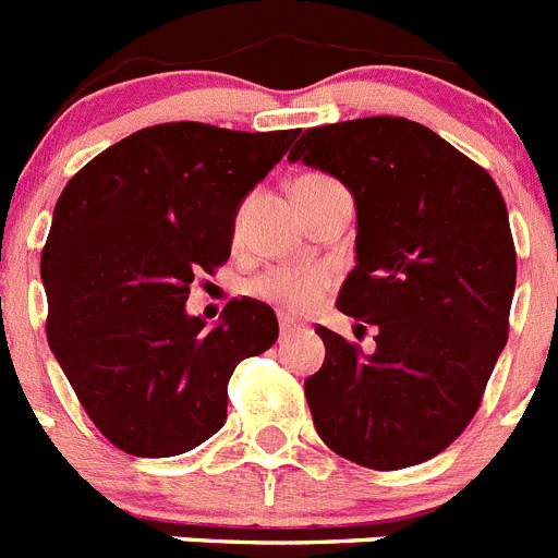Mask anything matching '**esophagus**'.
<instances>
[{
  "label": "esophagus",
  "instance_id": "34e87169",
  "mask_svg": "<svg viewBox=\"0 0 558 558\" xmlns=\"http://www.w3.org/2000/svg\"><path fill=\"white\" fill-rule=\"evenodd\" d=\"M279 329H282V335H290L299 329V324H295V318H290L288 313H282L279 315Z\"/></svg>",
  "mask_w": 558,
  "mask_h": 558
}]
</instances>
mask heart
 Wrapping results in <instances>:
<instances>
[{
  "label": "heart",
  "mask_w": 558,
  "mask_h": 558,
  "mask_svg": "<svg viewBox=\"0 0 558 558\" xmlns=\"http://www.w3.org/2000/svg\"><path fill=\"white\" fill-rule=\"evenodd\" d=\"M299 181H329L327 175L307 172ZM295 181V184H299ZM329 288V274L324 268H274L254 282V293L259 299L282 304L288 310H310L318 304Z\"/></svg>",
  "instance_id": "b5f03b06"
}]
</instances>
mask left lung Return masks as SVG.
<instances>
[{"mask_svg": "<svg viewBox=\"0 0 558 558\" xmlns=\"http://www.w3.org/2000/svg\"><path fill=\"white\" fill-rule=\"evenodd\" d=\"M288 161L354 195L357 265L338 310L377 327L374 354L315 327L327 347L304 379L315 430L368 470L430 461L466 430L509 340L517 251L506 201L481 165L405 117L310 128Z\"/></svg>", "mask_w": 558, "mask_h": 558, "instance_id": "8db88e82", "label": "left lung"}]
</instances>
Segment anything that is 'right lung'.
<instances>
[{"mask_svg": "<svg viewBox=\"0 0 558 558\" xmlns=\"http://www.w3.org/2000/svg\"><path fill=\"white\" fill-rule=\"evenodd\" d=\"M295 131L142 128L63 186L41 251L47 340L97 430L128 456H181L223 427L236 363L279 338L268 304L231 299L204 329L184 302L231 254L243 198Z\"/></svg>", "mask_w": 558, "mask_h": 558, "instance_id": "right-lung-1", "label": "right lung"}]
</instances>
